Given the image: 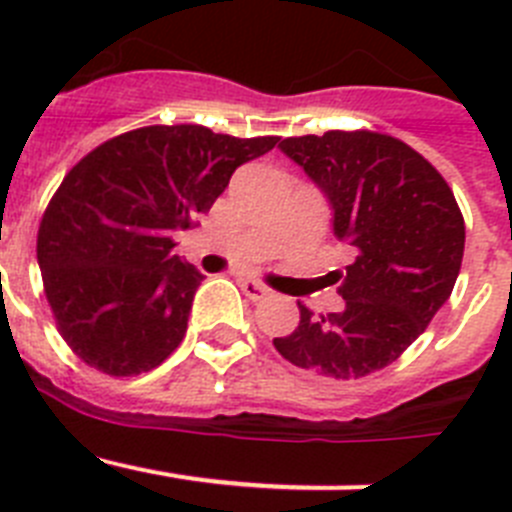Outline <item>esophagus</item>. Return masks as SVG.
<instances>
[{"mask_svg":"<svg viewBox=\"0 0 512 512\" xmlns=\"http://www.w3.org/2000/svg\"><path fill=\"white\" fill-rule=\"evenodd\" d=\"M238 284H241L243 295H246L248 300H253V302H259V300H264V297L271 295V289L266 287V284L256 282V279L243 277V279H238Z\"/></svg>","mask_w":512,"mask_h":512,"instance_id":"esophagus-1","label":"esophagus"}]
</instances>
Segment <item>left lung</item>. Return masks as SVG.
<instances>
[{"instance_id": "8db88e82", "label": "left lung", "mask_w": 512, "mask_h": 512, "mask_svg": "<svg viewBox=\"0 0 512 512\" xmlns=\"http://www.w3.org/2000/svg\"><path fill=\"white\" fill-rule=\"evenodd\" d=\"M333 205V230L354 248L341 312L300 307L295 333L274 338L289 364L359 379L397 361L451 297L464 259V215L436 166L374 130H328L279 143Z\"/></svg>"}]
</instances>
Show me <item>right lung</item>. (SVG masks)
<instances>
[{
  "mask_svg": "<svg viewBox=\"0 0 512 512\" xmlns=\"http://www.w3.org/2000/svg\"><path fill=\"white\" fill-rule=\"evenodd\" d=\"M205 125H146L104 140L63 176L38 228L45 300L66 346L110 377H138L187 333L200 271L174 253L230 176L277 146Z\"/></svg>",
  "mask_w": 512,
  "mask_h": 512,
  "instance_id": "add662e5",
  "label": "right lung"
}]
</instances>
